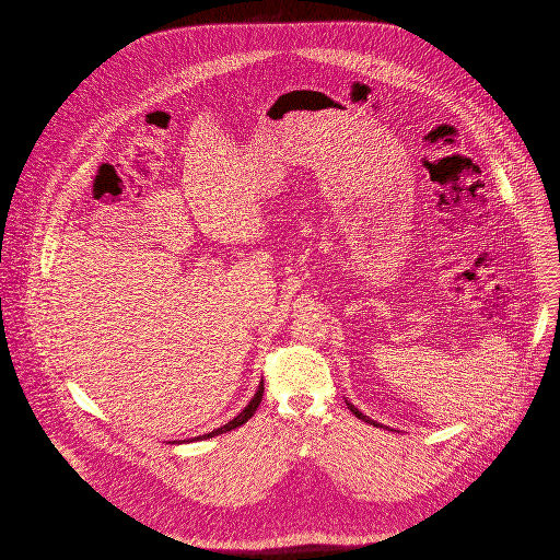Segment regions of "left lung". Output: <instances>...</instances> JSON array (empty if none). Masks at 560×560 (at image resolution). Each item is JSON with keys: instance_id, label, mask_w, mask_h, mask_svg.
Returning <instances> with one entry per match:
<instances>
[{"instance_id": "left-lung-1", "label": "left lung", "mask_w": 560, "mask_h": 560, "mask_svg": "<svg viewBox=\"0 0 560 560\" xmlns=\"http://www.w3.org/2000/svg\"><path fill=\"white\" fill-rule=\"evenodd\" d=\"M347 405H348V409H350V411H352V413H354V416H357V418H359V420H363V422H368V424H373V427H382V424H377V422H373L372 418H368V416H363V413H361V411H359V409H357V407H354V405H352V402H348L347 400Z\"/></svg>"}]
</instances>
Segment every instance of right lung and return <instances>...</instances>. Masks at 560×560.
Returning a JSON list of instances; mask_svg holds the SVG:
<instances>
[{"mask_svg":"<svg viewBox=\"0 0 560 560\" xmlns=\"http://www.w3.org/2000/svg\"><path fill=\"white\" fill-rule=\"evenodd\" d=\"M262 395H265V382H260V386H258V390H256L254 399L247 402V407L241 411L237 418H233L229 424L215 428L212 432H208V434H203V436H197V439H212V436H218V434H222V432H229V430H235V428L243 427V424H245V422L256 413V409H258V405H260V400H262Z\"/></svg>","mask_w":560,"mask_h":560,"instance_id":"right-lung-1","label":"right lung"}]
</instances>
